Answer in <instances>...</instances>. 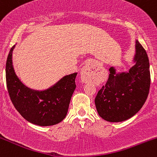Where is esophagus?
Segmentation results:
<instances>
[{"label":"esophagus","mask_w":157,"mask_h":157,"mask_svg":"<svg viewBox=\"0 0 157 157\" xmlns=\"http://www.w3.org/2000/svg\"><path fill=\"white\" fill-rule=\"evenodd\" d=\"M94 72V68L91 63H86L81 69L80 79L82 82H87L91 80V75Z\"/></svg>","instance_id":"esophagus-1"}]
</instances>
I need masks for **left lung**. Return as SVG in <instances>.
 Segmentation results:
<instances>
[{"mask_svg": "<svg viewBox=\"0 0 157 157\" xmlns=\"http://www.w3.org/2000/svg\"><path fill=\"white\" fill-rule=\"evenodd\" d=\"M135 49L134 66L128 72L121 73L110 68L107 82L95 98L97 113L106 121H125L136 114L146 101L151 85L149 60L137 40Z\"/></svg>", "mask_w": 157, "mask_h": 157, "instance_id": "8db88e82", "label": "left lung"}]
</instances>
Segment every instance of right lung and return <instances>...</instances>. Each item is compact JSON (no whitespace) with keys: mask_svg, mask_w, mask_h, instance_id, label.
<instances>
[{"mask_svg":"<svg viewBox=\"0 0 157 157\" xmlns=\"http://www.w3.org/2000/svg\"><path fill=\"white\" fill-rule=\"evenodd\" d=\"M11 48L6 63V86L11 101L27 121L40 126H49L60 122L67 114L70 100L76 84L77 73L66 75L57 83L44 90L28 88L19 80L12 65Z\"/></svg>","mask_w":157,"mask_h":157,"instance_id":"1","label":"right lung"}]
</instances>
